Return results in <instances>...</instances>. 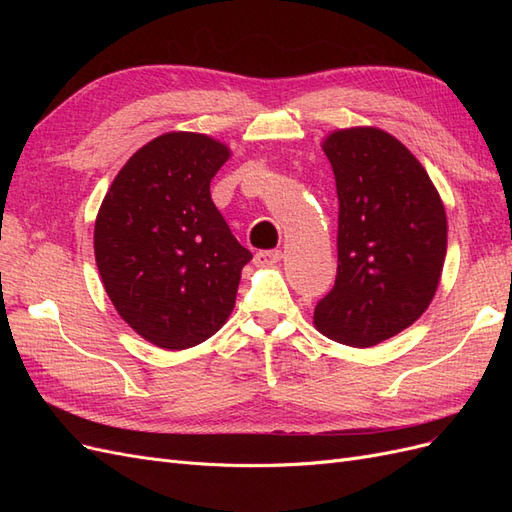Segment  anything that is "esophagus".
<instances>
[{
  "mask_svg": "<svg viewBox=\"0 0 512 512\" xmlns=\"http://www.w3.org/2000/svg\"><path fill=\"white\" fill-rule=\"evenodd\" d=\"M282 252L280 250H262V252H258L256 254V265L258 267H273V265H277V262L282 260Z\"/></svg>",
  "mask_w": 512,
  "mask_h": 512,
  "instance_id": "esophagus-1",
  "label": "esophagus"
}]
</instances>
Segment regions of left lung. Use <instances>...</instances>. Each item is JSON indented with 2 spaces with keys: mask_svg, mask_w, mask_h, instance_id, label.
Wrapping results in <instances>:
<instances>
[{
  "mask_svg": "<svg viewBox=\"0 0 512 512\" xmlns=\"http://www.w3.org/2000/svg\"><path fill=\"white\" fill-rule=\"evenodd\" d=\"M337 188V277L314 327L352 348L395 337L436 297L446 211L423 164L393 134L339 128L320 143Z\"/></svg>",
  "mask_w": 512,
  "mask_h": 512,
  "instance_id": "left-lung-1",
  "label": "left lung"
}]
</instances>
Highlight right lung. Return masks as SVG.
I'll return each mask as SVG.
<instances>
[{"label":"right lung","instance_id":"add662e5","mask_svg":"<svg viewBox=\"0 0 512 512\" xmlns=\"http://www.w3.org/2000/svg\"><path fill=\"white\" fill-rule=\"evenodd\" d=\"M230 156L207 134H160L121 166L96 215L94 252L108 299L158 348L203 344L235 309L252 254L209 192Z\"/></svg>","mask_w":512,"mask_h":512}]
</instances>
